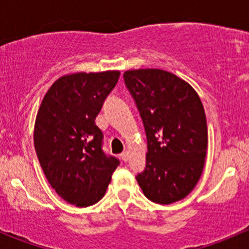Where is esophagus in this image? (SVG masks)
Wrapping results in <instances>:
<instances>
[{
  "label": "esophagus",
  "instance_id": "obj_1",
  "mask_svg": "<svg viewBox=\"0 0 249 249\" xmlns=\"http://www.w3.org/2000/svg\"><path fill=\"white\" fill-rule=\"evenodd\" d=\"M120 158H122L123 161L126 162L127 160H129V152H127V150H126V152H123L122 154H120Z\"/></svg>",
  "mask_w": 249,
  "mask_h": 249
}]
</instances>
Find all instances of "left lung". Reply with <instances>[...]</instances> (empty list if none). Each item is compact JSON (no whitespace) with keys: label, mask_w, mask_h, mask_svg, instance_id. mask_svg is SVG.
<instances>
[{"label":"left lung","mask_w":249,"mask_h":249,"mask_svg":"<svg viewBox=\"0 0 249 249\" xmlns=\"http://www.w3.org/2000/svg\"><path fill=\"white\" fill-rule=\"evenodd\" d=\"M147 135L145 169L136 176L143 194L170 205L184 199L199 182L208 135L205 109L192 85L171 72H124Z\"/></svg>","instance_id":"left-lung-1"}]
</instances>
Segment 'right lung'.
<instances>
[{"label": "right lung", "instance_id": "obj_1", "mask_svg": "<svg viewBox=\"0 0 249 249\" xmlns=\"http://www.w3.org/2000/svg\"><path fill=\"white\" fill-rule=\"evenodd\" d=\"M119 71L60 77L44 95L35 122L34 143L48 182L65 200L88 207L104 197L119 165L102 150L95 124Z\"/></svg>", "mask_w": 249, "mask_h": 249}]
</instances>
